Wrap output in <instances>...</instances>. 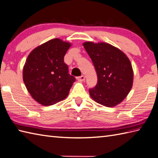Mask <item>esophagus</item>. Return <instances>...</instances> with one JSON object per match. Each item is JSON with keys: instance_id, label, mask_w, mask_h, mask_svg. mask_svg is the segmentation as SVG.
Listing matches in <instances>:
<instances>
[{"instance_id": "1", "label": "esophagus", "mask_w": 158, "mask_h": 158, "mask_svg": "<svg viewBox=\"0 0 158 158\" xmlns=\"http://www.w3.org/2000/svg\"><path fill=\"white\" fill-rule=\"evenodd\" d=\"M78 80H79V81L83 82L85 80V76H80L78 77Z\"/></svg>"}]
</instances>
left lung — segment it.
<instances>
[{"label":"left lung","mask_w":158,"mask_h":158,"mask_svg":"<svg viewBox=\"0 0 158 158\" xmlns=\"http://www.w3.org/2000/svg\"><path fill=\"white\" fill-rule=\"evenodd\" d=\"M83 46L97 75L96 86L89 89L90 97L104 106H117L132 89L133 71L129 59L120 49L107 43L86 42Z\"/></svg>","instance_id":"1"}]
</instances>
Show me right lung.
Masks as SVG:
<instances>
[{
  "label": "right lung",
  "instance_id": "add662e5",
  "mask_svg": "<svg viewBox=\"0 0 158 158\" xmlns=\"http://www.w3.org/2000/svg\"><path fill=\"white\" fill-rule=\"evenodd\" d=\"M70 45L55 38L35 48L26 59L23 82L31 97L43 106H51L64 99L76 81L64 62Z\"/></svg>",
  "mask_w": 158,
  "mask_h": 158
}]
</instances>
